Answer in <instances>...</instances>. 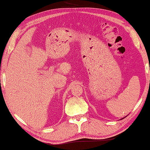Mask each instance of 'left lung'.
Here are the masks:
<instances>
[{
	"label": "left lung",
	"instance_id": "obj_1",
	"mask_svg": "<svg viewBox=\"0 0 150 150\" xmlns=\"http://www.w3.org/2000/svg\"><path fill=\"white\" fill-rule=\"evenodd\" d=\"M122 119H124V118H122Z\"/></svg>",
	"mask_w": 150,
	"mask_h": 150
}]
</instances>
